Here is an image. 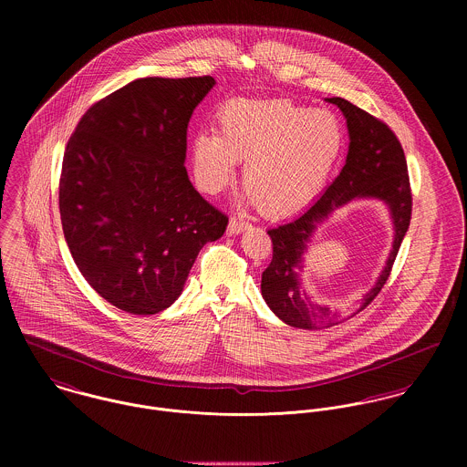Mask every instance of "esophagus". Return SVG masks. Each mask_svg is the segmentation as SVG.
<instances>
[{
    "label": "esophagus",
    "instance_id": "1",
    "mask_svg": "<svg viewBox=\"0 0 467 467\" xmlns=\"http://www.w3.org/2000/svg\"><path fill=\"white\" fill-rule=\"evenodd\" d=\"M250 228L248 223H243V221H237V219H230V224H228V234L230 235H239L243 232H246Z\"/></svg>",
    "mask_w": 467,
    "mask_h": 467
}]
</instances>
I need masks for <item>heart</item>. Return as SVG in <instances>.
<instances>
[{
	"label": "heart",
	"instance_id": "1",
	"mask_svg": "<svg viewBox=\"0 0 467 467\" xmlns=\"http://www.w3.org/2000/svg\"><path fill=\"white\" fill-rule=\"evenodd\" d=\"M345 133L329 109L287 100H232L219 109L217 134L192 141L194 178L208 196L223 192L244 161L248 201L289 215L317 198L343 150Z\"/></svg>",
	"mask_w": 467,
	"mask_h": 467
}]
</instances>
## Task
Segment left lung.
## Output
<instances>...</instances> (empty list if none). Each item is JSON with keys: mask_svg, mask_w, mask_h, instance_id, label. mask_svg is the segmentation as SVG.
Listing matches in <instances>:
<instances>
[{"mask_svg": "<svg viewBox=\"0 0 467 467\" xmlns=\"http://www.w3.org/2000/svg\"><path fill=\"white\" fill-rule=\"evenodd\" d=\"M339 108L347 120L348 152L339 176L307 210L295 219L267 230L273 259L263 273L261 293L267 307L287 326L296 329L333 327L363 311L390 276L400 243L411 217V192L406 158L398 136L387 124L345 99H326ZM381 200L389 210L395 228L393 248L377 284L352 310L333 312L310 300L303 289L301 273L308 244L316 230L334 209L350 200Z\"/></svg>", "mask_w": 467, "mask_h": 467, "instance_id": "left-lung-1", "label": "left lung"}]
</instances>
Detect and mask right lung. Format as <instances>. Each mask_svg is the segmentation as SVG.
Wrapping results in <instances>:
<instances>
[{
  "instance_id": "obj_1",
  "label": "right lung",
  "mask_w": 467,
  "mask_h": 467,
  "mask_svg": "<svg viewBox=\"0 0 467 467\" xmlns=\"http://www.w3.org/2000/svg\"><path fill=\"white\" fill-rule=\"evenodd\" d=\"M213 77L136 78L91 106L71 134L59 183L69 254L88 284L131 315L182 295L228 217L202 200L187 169V128Z\"/></svg>"
}]
</instances>
